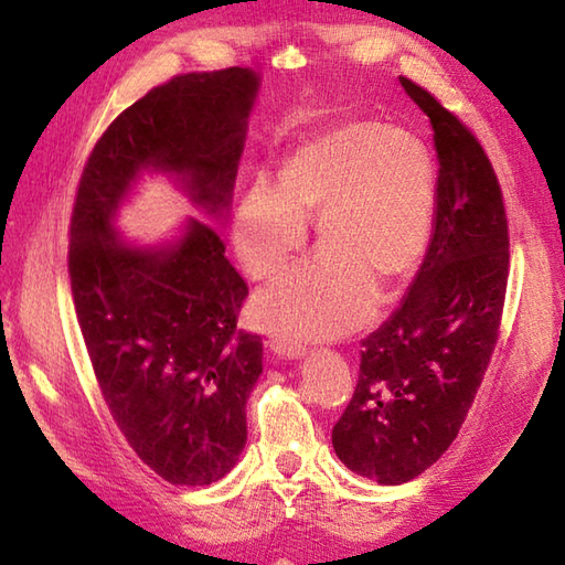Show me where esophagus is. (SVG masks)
Here are the masks:
<instances>
[{"mask_svg":"<svg viewBox=\"0 0 565 565\" xmlns=\"http://www.w3.org/2000/svg\"><path fill=\"white\" fill-rule=\"evenodd\" d=\"M267 347L276 356H281V359H301L306 354L303 344H298L294 340H284V338H271L267 342Z\"/></svg>","mask_w":565,"mask_h":565,"instance_id":"esophagus-1","label":"esophagus"}]
</instances>
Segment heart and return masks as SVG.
Listing matches in <instances>:
<instances>
[{
    "label": "heart",
    "instance_id": "b5f03b06",
    "mask_svg": "<svg viewBox=\"0 0 565 565\" xmlns=\"http://www.w3.org/2000/svg\"><path fill=\"white\" fill-rule=\"evenodd\" d=\"M281 189L257 179L235 211V243L252 279L279 276L316 220L322 255L264 289L252 313L264 330L330 340L362 326L423 262L435 211V164L403 126L338 124L286 154Z\"/></svg>",
    "mask_w": 565,
    "mask_h": 565
}]
</instances>
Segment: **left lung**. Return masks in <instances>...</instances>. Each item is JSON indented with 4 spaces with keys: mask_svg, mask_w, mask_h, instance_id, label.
I'll use <instances>...</instances> for the list:
<instances>
[{
    "mask_svg": "<svg viewBox=\"0 0 565 565\" xmlns=\"http://www.w3.org/2000/svg\"><path fill=\"white\" fill-rule=\"evenodd\" d=\"M435 130V221L411 291L362 340L332 447L356 476L413 481L459 435L495 350L508 289V218L493 164L459 118L401 77Z\"/></svg>",
    "mask_w": 565,
    "mask_h": 565,
    "instance_id": "8db88e82",
    "label": "left lung"
}]
</instances>
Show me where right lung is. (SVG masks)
Returning <instances> with one entry per match:
<instances>
[{
	"label": "right lung",
	"mask_w": 565,
	"mask_h": 565,
	"mask_svg": "<svg viewBox=\"0 0 565 565\" xmlns=\"http://www.w3.org/2000/svg\"><path fill=\"white\" fill-rule=\"evenodd\" d=\"M262 77L249 67L179 75L94 146L70 223V284L106 405L130 447L174 486H211L247 441L262 338L237 332L247 284L221 227ZM146 173H164L204 218L142 246L115 227ZM212 225L209 226L205 221Z\"/></svg>",
	"instance_id": "right-lung-1"
}]
</instances>
